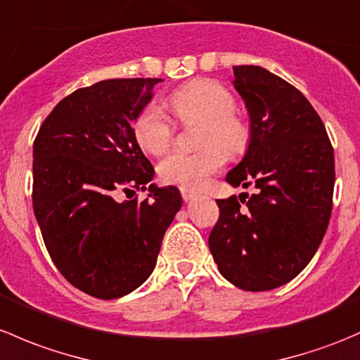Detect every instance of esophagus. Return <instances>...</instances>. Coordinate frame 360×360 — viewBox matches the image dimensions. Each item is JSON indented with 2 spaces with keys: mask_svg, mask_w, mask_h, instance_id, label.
Here are the masks:
<instances>
[{
  "mask_svg": "<svg viewBox=\"0 0 360 360\" xmlns=\"http://www.w3.org/2000/svg\"><path fill=\"white\" fill-rule=\"evenodd\" d=\"M179 191H181V197H183V200L184 202H190V200H193L195 197H197V191H193V190H188V188H179Z\"/></svg>",
  "mask_w": 360,
  "mask_h": 360,
  "instance_id": "obj_1",
  "label": "esophagus"
}]
</instances>
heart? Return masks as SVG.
I'll list each match as a JSON object with an SVG mask.
<instances>
[{
    "label": "heart",
    "mask_w": 360,
    "mask_h": 360,
    "mask_svg": "<svg viewBox=\"0 0 360 360\" xmlns=\"http://www.w3.org/2000/svg\"><path fill=\"white\" fill-rule=\"evenodd\" d=\"M170 111L183 125L198 127V146L195 153L174 151L158 165L163 183L183 188H198L223 167L224 155L238 157L249 146L250 129L244 118L235 112V96L219 82L193 79L174 90L167 99ZM176 134V123L169 115L151 103L144 106L134 122L137 144L151 155L169 150Z\"/></svg>",
    "instance_id": "heart-1"
}]
</instances>
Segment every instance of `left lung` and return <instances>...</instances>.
Instances as JSON below:
<instances>
[{
    "mask_svg": "<svg viewBox=\"0 0 360 360\" xmlns=\"http://www.w3.org/2000/svg\"><path fill=\"white\" fill-rule=\"evenodd\" d=\"M235 89L250 116L244 160L231 186L252 188L248 201L216 200L219 219L209 249L221 275L244 291H270L292 281L328 230L335 191V151L307 97L259 66H235ZM244 194V193H242Z\"/></svg>",
    "mask_w": 360,
    "mask_h": 360,
    "instance_id": "8db88e82",
    "label": "left lung"
}]
</instances>
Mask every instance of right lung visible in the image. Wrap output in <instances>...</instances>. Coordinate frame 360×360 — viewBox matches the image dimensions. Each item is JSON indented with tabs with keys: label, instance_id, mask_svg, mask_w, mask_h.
<instances>
[{
	"label": "right lung",
	"instance_id": "1",
	"mask_svg": "<svg viewBox=\"0 0 360 360\" xmlns=\"http://www.w3.org/2000/svg\"><path fill=\"white\" fill-rule=\"evenodd\" d=\"M160 78H115L78 89L45 118L32 146V209L64 278L99 300L139 288L153 271L165 230L181 209L179 190L150 186L153 165L134 122Z\"/></svg>",
	"mask_w": 360,
	"mask_h": 360
}]
</instances>
